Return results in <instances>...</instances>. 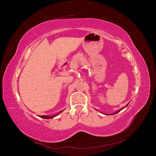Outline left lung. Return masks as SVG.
<instances>
[{
	"mask_svg": "<svg viewBox=\"0 0 156 156\" xmlns=\"http://www.w3.org/2000/svg\"><path fill=\"white\" fill-rule=\"evenodd\" d=\"M129 105V103H128V104H127V105H126V107H124V108H121V109H120V110H119V111H117V112H115V113H113V114H111V115H115V114H116V113H118V112H120V111H121V110H122V109H123V108H125V107H127V105Z\"/></svg>",
	"mask_w": 156,
	"mask_h": 156,
	"instance_id": "obj_1",
	"label": "left lung"
}]
</instances>
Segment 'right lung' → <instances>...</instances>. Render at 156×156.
Wrapping results in <instances>:
<instances>
[{
    "label": "right lung",
    "mask_w": 156,
    "mask_h": 156,
    "mask_svg": "<svg viewBox=\"0 0 156 156\" xmlns=\"http://www.w3.org/2000/svg\"><path fill=\"white\" fill-rule=\"evenodd\" d=\"M62 112V111H60L59 112H58V114H57V115H54V116H40V117H41V118H43V119H52V118H54V117H55L56 116L58 115H59V113H60V112Z\"/></svg>",
    "instance_id": "right-lung-1"
}]
</instances>
